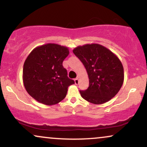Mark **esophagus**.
Wrapping results in <instances>:
<instances>
[{
    "label": "esophagus",
    "instance_id": "34e87169",
    "mask_svg": "<svg viewBox=\"0 0 147 147\" xmlns=\"http://www.w3.org/2000/svg\"><path fill=\"white\" fill-rule=\"evenodd\" d=\"M74 83H75L76 84H78V78H76L75 79H74Z\"/></svg>",
    "mask_w": 147,
    "mask_h": 147
}]
</instances>
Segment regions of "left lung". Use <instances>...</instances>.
I'll return each instance as SVG.
<instances>
[{
  "label": "left lung",
  "instance_id": "8db88e82",
  "mask_svg": "<svg viewBox=\"0 0 147 147\" xmlns=\"http://www.w3.org/2000/svg\"><path fill=\"white\" fill-rule=\"evenodd\" d=\"M73 53L84 65L89 79L87 89L80 90L82 98L95 105L113 98L124 81V69L119 58L98 44L78 46Z\"/></svg>",
  "mask_w": 147,
  "mask_h": 147
}]
</instances>
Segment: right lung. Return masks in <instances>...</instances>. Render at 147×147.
<instances>
[{
	"mask_svg": "<svg viewBox=\"0 0 147 147\" xmlns=\"http://www.w3.org/2000/svg\"><path fill=\"white\" fill-rule=\"evenodd\" d=\"M67 47L57 44L37 47L23 66L24 86L33 98L46 105H56L65 98L68 87L74 84L67 76L63 62L69 55Z\"/></svg>",
	"mask_w": 147,
	"mask_h": 147,
	"instance_id": "obj_1",
	"label": "right lung"
}]
</instances>
